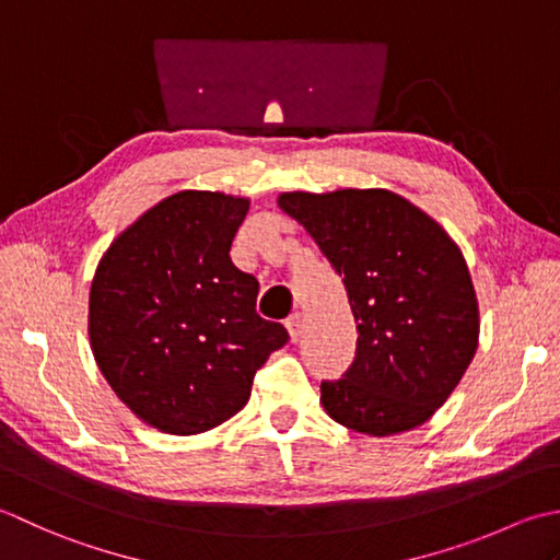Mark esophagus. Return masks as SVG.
I'll return each instance as SVG.
<instances>
[{
	"label": "esophagus",
	"mask_w": 560,
	"mask_h": 560,
	"mask_svg": "<svg viewBox=\"0 0 560 560\" xmlns=\"http://www.w3.org/2000/svg\"><path fill=\"white\" fill-rule=\"evenodd\" d=\"M284 326H288V334H290L292 343H296V338H300V334H302V318H300V314L290 316L288 322H284Z\"/></svg>",
	"instance_id": "esophagus-1"
}]
</instances>
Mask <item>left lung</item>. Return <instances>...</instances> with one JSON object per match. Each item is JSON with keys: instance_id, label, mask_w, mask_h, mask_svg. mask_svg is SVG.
<instances>
[{"instance_id": "1", "label": "left lung", "mask_w": 560, "mask_h": 560, "mask_svg": "<svg viewBox=\"0 0 560 560\" xmlns=\"http://www.w3.org/2000/svg\"><path fill=\"white\" fill-rule=\"evenodd\" d=\"M340 278L358 324L355 360L322 382L336 423L386 438L447 401L478 346L469 268L447 232L392 190L282 192Z\"/></svg>"}]
</instances>
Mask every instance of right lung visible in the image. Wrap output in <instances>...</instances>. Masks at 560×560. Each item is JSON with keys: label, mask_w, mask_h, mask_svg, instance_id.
<instances>
[{"label": "right lung", "mask_w": 560, "mask_h": 560, "mask_svg": "<svg viewBox=\"0 0 560 560\" xmlns=\"http://www.w3.org/2000/svg\"><path fill=\"white\" fill-rule=\"evenodd\" d=\"M246 198L180 190L130 224L89 294L98 370L132 413L198 435L238 413L256 372L290 336L256 314L258 280L230 258Z\"/></svg>", "instance_id": "1"}]
</instances>
